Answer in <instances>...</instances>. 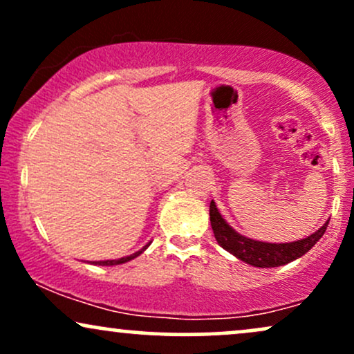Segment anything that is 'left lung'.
Segmentation results:
<instances>
[{
    "mask_svg": "<svg viewBox=\"0 0 354 354\" xmlns=\"http://www.w3.org/2000/svg\"><path fill=\"white\" fill-rule=\"evenodd\" d=\"M209 219L214 238H216L219 246L225 248L226 251H230L231 254H234L248 265L258 268L283 266L301 258L304 253H308L316 245V241H319L324 231H326L328 223H324L311 236L298 239V241L293 243H279L278 245V243L254 241V239L241 236L223 219L214 201L209 203Z\"/></svg>",
    "mask_w": 354,
    "mask_h": 354,
    "instance_id": "1",
    "label": "left lung"
}]
</instances>
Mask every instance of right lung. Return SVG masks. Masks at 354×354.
I'll return each instance as SVG.
<instances>
[{"instance_id":"right-lung-1","label":"right lung","mask_w":354,"mask_h":354,"mask_svg":"<svg viewBox=\"0 0 354 354\" xmlns=\"http://www.w3.org/2000/svg\"><path fill=\"white\" fill-rule=\"evenodd\" d=\"M146 248H148V245H146V246L143 248V250L136 251V253H133V254H129V256H124V258H120V259H108V261H93V265H101V266L121 265V263H126V261H129V259H133V258H136V256H140V254L143 253V251L146 250Z\"/></svg>"}]
</instances>
